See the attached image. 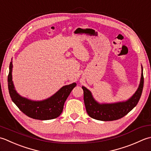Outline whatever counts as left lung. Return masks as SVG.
Returning <instances> with one entry per match:
<instances>
[{
  "label": "left lung",
  "mask_w": 151,
  "mask_h": 151,
  "mask_svg": "<svg viewBox=\"0 0 151 151\" xmlns=\"http://www.w3.org/2000/svg\"><path fill=\"white\" fill-rule=\"evenodd\" d=\"M140 83L136 93L127 101L113 104H100L94 100L91 92L83 86V99L86 111L91 118L102 121H111L121 119L136 106L141 96L144 78L143 67L141 66Z\"/></svg>",
  "instance_id": "8db88e82"
}]
</instances>
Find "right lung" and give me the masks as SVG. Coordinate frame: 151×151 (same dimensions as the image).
<instances>
[{
	"label": "right lung",
	"instance_id": "obj_1",
	"mask_svg": "<svg viewBox=\"0 0 151 151\" xmlns=\"http://www.w3.org/2000/svg\"><path fill=\"white\" fill-rule=\"evenodd\" d=\"M12 61L9 67L8 76V90L13 102L24 114L30 118L42 120H50L57 118L63 112L64 104L72 89L76 86V83L65 85L47 99L34 101L22 97L15 91L12 81Z\"/></svg>",
	"mask_w": 151,
	"mask_h": 151
}]
</instances>
